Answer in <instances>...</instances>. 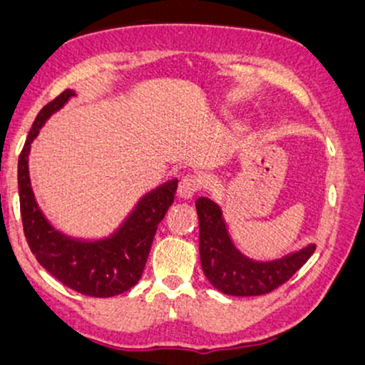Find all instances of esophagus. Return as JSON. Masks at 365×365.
<instances>
[{
  "instance_id": "34e87169",
  "label": "esophagus",
  "mask_w": 365,
  "mask_h": 365,
  "mask_svg": "<svg viewBox=\"0 0 365 365\" xmlns=\"http://www.w3.org/2000/svg\"><path fill=\"white\" fill-rule=\"evenodd\" d=\"M200 179L196 175H184V178H181V181H179L178 196L182 197V200H190L200 190Z\"/></svg>"
}]
</instances>
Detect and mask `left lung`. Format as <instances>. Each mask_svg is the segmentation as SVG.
<instances>
[{
	"label": "left lung",
	"mask_w": 365,
	"mask_h": 365,
	"mask_svg": "<svg viewBox=\"0 0 365 365\" xmlns=\"http://www.w3.org/2000/svg\"><path fill=\"white\" fill-rule=\"evenodd\" d=\"M201 267L211 286L228 296H262L289 281L312 257L317 245L292 252L271 262H255L233 245L222 210L208 197H197Z\"/></svg>",
	"instance_id": "obj_1"
}]
</instances>
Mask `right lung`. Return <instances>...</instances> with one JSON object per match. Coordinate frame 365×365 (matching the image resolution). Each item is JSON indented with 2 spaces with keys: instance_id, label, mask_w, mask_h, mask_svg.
Wrapping results in <instances>:
<instances>
[{
  "instance_id": "1",
  "label": "right lung",
  "mask_w": 365,
  "mask_h": 365,
  "mask_svg": "<svg viewBox=\"0 0 365 365\" xmlns=\"http://www.w3.org/2000/svg\"><path fill=\"white\" fill-rule=\"evenodd\" d=\"M73 96L74 91L66 89L40 110L18 157L21 223L31 254L51 276L81 294L110 298L128 291L142 277L157 225L174 203L178 179L147 192L118 230L103 240H78L56 230L45 220L31 191L29 154L31 142L48 116Z\"/></svg>"
}]
</instances>
